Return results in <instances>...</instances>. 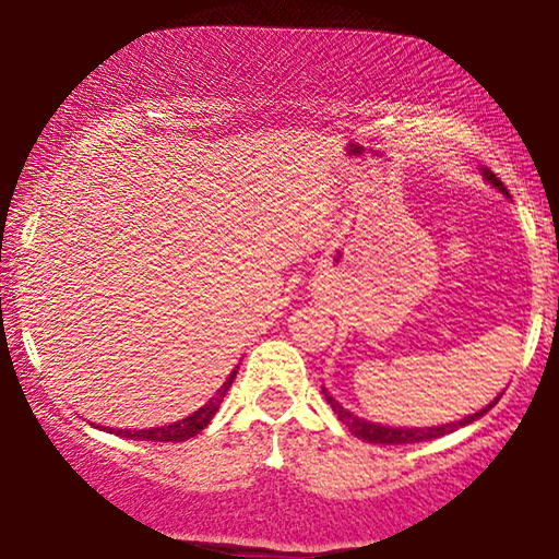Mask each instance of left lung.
I'll return each mask as SVG.
<instances>
[{
    "mask_svg": "<svg viewBox=\"0 0 559 559\" xmlns=\"http://www.w3.org/2000/svg\"><path fill=\"white\" fill-rule=\"evenodd\" d=\"M484 178L491 182L493 188H499L503 195H509V190L503 188V182L496 178V175L488 170V167H484ZM323 394H325L328 404H331V407H333L335 415H338L341 423L346 425L348 430L356 435V438L369 440V442H379V445H404V442H425V440L442 438V435L453 432V430H457V427H465V425L476 423V419L484 417L486 412L491 409L496 402H499V396H496V400L488 404L486 409H478L476 415H468V417L457 419V423H448V425H440V427H384V425H377V423H366V419L350 415V412L346 407H341V402H335L333 396L325 392V389H323Z\"/></svg>",
    "mask_w": 559,
    "mask_h": 559,
    "instance_id": "8db88e82",
    "label": "left lung"
}]
</instances>
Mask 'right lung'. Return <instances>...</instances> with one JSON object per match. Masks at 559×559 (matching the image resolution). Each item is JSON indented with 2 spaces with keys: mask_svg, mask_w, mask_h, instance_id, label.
Masks as SVG:
<instances>
[{
  "mask_svg": "<svg viewBox=\"0 0 559 559\" xmlns=\"http://www.w3.org/2000/svg\"><path fill=\"white\" fill-rule=\"evenodd\" d=\"M236 379V369L228 373V379L224 381V386L218 389L216 396L213 400H209V404H203L201 409L193 412V415L180 419V423H173V425H165V427H150V430H104L106 432H114V435H121V438H129V440H152V442H182V440H190L195 438L198 432L203 430V427H209V423L213 419V415H216L221 402H224V396L228 392V386L234 384Z\"/></svg>",
  "mask_w": 559,
  "mask_h": 559,
  "instance_id": "add662e5",
  "label": "right lung"
}]
</instances>
